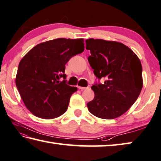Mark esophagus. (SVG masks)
Returning a JSON list of instances; mask_svg holds the SVG:
<instances>
[{
	"label": "esophagus",
	"instance_id": "esophagus-1",
	"mask_svg": "<svg viewBox=\"0 0 161 161\" xmlns=\"http://www.w3.org/2000/svg\"><path fill=\"white\" fill-rule=\"evenodd\" d=\"M78 89H80L81 90H84L88 89V87H83V86H78Z\"/></svg>",
	"mask_w": 161,
	"mask_h": 161
}]
</instances>
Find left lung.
<instances>
[{
  "mask_svg": "<svg viewBox=\"0 0 161 161\" xmlns=\"http://www.w3.org/2000/svg\"><path fill=\"white\" fill-rule=\"evenodd\" d=\"M90 66L103 84L92 86L94 98L87 103L89 112L99 118L112 119L125 113L136 101L143 87L142 67L128 46L115 41L86 40Z\"/></svg>",
  "mask_w": 161,
  "mask_h": 161,
  "instance_id": "left-lung-1",
  "label": "left lung"
}]
</instances>
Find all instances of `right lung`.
<instances>
[{
  "instance_id": "right-lung-1",
  "label": "right lung",
  "mask_w": 161,
  "mask_h": 161,
  "mask_svg": "<svg viewBox=\"0 0 161 161\" xmlns=\"http://www.w3.org/2000/svg\"><path fill=\"white\" fill-rule=\"evenodd\" d=\"M83 39L59 38L37 44L19 63L15 84L23 102L38 118L53 119L68 109L77 87L61 81L65 65L74 55L84 51Z\"/></svg>"
}]
</instances>
